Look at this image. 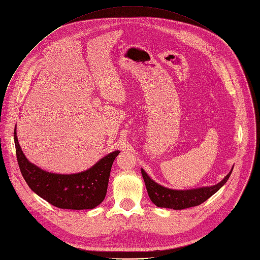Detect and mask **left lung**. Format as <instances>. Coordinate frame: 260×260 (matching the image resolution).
<instances>
[{
	"label": "left lung",
	"instance_id": "obj_1",
	"mask_svg": "<svg viewBox=\"0 0 260 260\" xmlns=\"http://www.w3.org/2000/svg\"><path fill=\"white\" fill-rule=\"evenodd\" d=\"M231 171L217 184L212 186H203L199 188H193V190H172V188L165 187L155 181H153L147 173L141 169L142 173L146 190L150 200L157 207H166L172 209H184L188 207L197 206L204 201H206L209 197H211L215 193H217L220 188L226 183L228 180Z\"/></svg>",
	"mask_w": 260,
	"mask_h": 260
}]
</instances>
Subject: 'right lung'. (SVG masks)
Masks as SVG:
<instances>
[{"mask_svg": "<svg viewBox=\"0 0 260 260\" xmlns=\"http://www.w3.org/2000/svg\"><path fill=\"white\" fill-rule=\"evenodd\" d=\"M14 143L20 172L31 190L52 205L66 209H92L107 194L111 168L119 150L101 158L86 171L75 174H56L44 171L27 159L14 129Z\"/></svg>", "mask_w": 260, "mask_h": 260, "instance_id": "1", "label": "right lung"}]
</instances>
